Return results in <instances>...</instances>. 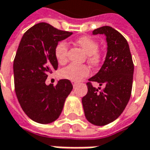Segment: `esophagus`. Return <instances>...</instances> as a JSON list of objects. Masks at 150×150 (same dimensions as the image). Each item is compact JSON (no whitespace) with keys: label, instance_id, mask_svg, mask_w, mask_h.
I'll return each instance as SVG.
<instances>
[{"label":"esophagus","instance_id":"34e87169","mask_svg":"<svg viewBox=\"0 0 150 150\" xmlns=\"http://www.w3.org/2000/svg\"><path fill=\"white\" fill-rule=\"evenodd\" d=\"M72 84H73V87H75L77 84V82H76V81H72Z\"/></svg>","mask_w":150,"mask_h":150}]
</instances>
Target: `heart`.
Masks as SVG:
<instances>
[{"label": "heart", "mask_w": 150, "mask_h": 150, "mask_svg": "<svg viewBox=\"0 0 150 150\" xmlns=\"http://www.w3.org/2000/svg\"><path fill=\"white\" fill-rule=\"evenodd\" d=\"M76 43L87 53V61L92 66H98L101 62V54L98 50V43L89 36H82L76 40ZM54 55L59 64H64L68 60V45L61 41L57 44L54 49ZM90 73V69L87 65L70 64L60 72V76L64 79L71 81H80Z\"/></svg>", "instance_id": "1"}]
</instances>
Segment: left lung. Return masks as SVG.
Segmentation results:
<instances>
[{
  "label": "left lung",
  "mask_w": 150,
  "mask_h": 150,
  "mask_svg": "<svg viewBox=\"0 0 150 150\" xmlns=\"http://www.w3.org/2000/svg\"><path fill=\"white\" fill-rule=\"evenodd\" d=\"M92 34L106 36L107 53L99 72L89 78L87 93L82 102L87 120L101 126L117 119L128 104L132 90L134 63L127 40L115 29L102 26L94 30ZM91 81L105 87L99 92L92 86Z\"/></svg>",
  "instance_id": "left-lung-1"
}]
</instances>
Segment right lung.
Returning a JSON list of instances; mask_svg holds the SVG:
<instances>
[{
  "label": "right lung",
  "mask_w": 150,
  "mask_h": 150,
  "mask_svg": "<svg viewBox=\"0 0 150 150\" xmlns=\"http://www.w3.org/2000/svg\"><path fill=\"white\" fill-rule=\"evenodd\" d=\"M72 34L42 22L26 31L19 45L13 64L15 91L22 110L37 123L58 119L73 90L68 79L59 80L55 87L45 84L48 75L58 68L55 46Z\"/></svg>",
  "instance_id": "1"
}]
</instances>
